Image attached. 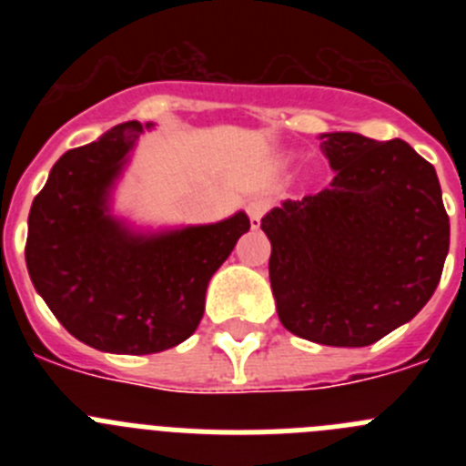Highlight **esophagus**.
Listing matches in <instances>:
<instances>
[{
  "label": "esophagus",
  "instance_id": "obj_1",
  "mask_svg": "<svg viewBox=\"0 0 466 466\" xmlns=\"http://www.w3.org/2000/svg\"><path fill=\"white\" fill-rule=\"evenodd\" d=\"M270 203L266 198H252L249 203H247V214H249V221H252V228H258L261 226L263 214L268 212Z\"/></svg>",
  "mask_w": 466,
  "mask_h": 466
}]
</instances>
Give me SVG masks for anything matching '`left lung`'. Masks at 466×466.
<instances>
[{
	"mask_svg": "<svg viewBox=\"0 0 466 466\" xmlns=\"http://www.w3.org/2000/svg\"><path fill=\"white\" fill-rule=\"evenodd\" d=\"M336 177L261 219L279 322L299 339L364 348L410 322L434 294L451 221L431 163L403 139L324 133Z\"/></svg>",
	"mask_w": 466,
	"mask_h": 466,
	"instance_id": "obj_1",
	"label": "left lung"
}]
</instances>
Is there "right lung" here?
<instances>
[{
  "label": "right lung",
  "mask_w": 466,
  "mask_h": 466,
  "mask_svg": "<svg viewBox=\"0 0 466 466\" xmlns=\"http://www.w3.org/2000/svg\"><path fill=\"white\" fill-rule=\"evenodd\" d=\"M144 127L121 123L60 156L27 219L35 289L74 339L116 355L187 340L203 319L209 278L249 230L245 212L154 236L114 219L109 191Z\"/></svg>",
  "instance_id": "add662e5"
}]
</instances>
